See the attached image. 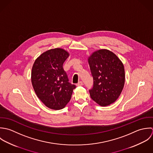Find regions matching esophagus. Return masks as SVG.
Wrapping results in <instances>:
<instances>
[{
    "mask_svg": "<svg viewBox=\"0 0 153 153\" xmlns=\"http://www.w3.org/2000/svg\"><path fill=\"white\" fill-rule=\"evenodd\" d=\"M83 82L80 81V82L77 84V86H83Z\"/></svg>",
    "mask_w": 153,
    "mask_h": 153,
    "instance_id": "obj_1",
    "label": "esophagus"
}]
</instances>
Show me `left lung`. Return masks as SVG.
<instances>
[{
  "mask_svg": "<svg viewBox=\"0 0 153 153\" xmlns=\"http://www.w3.org/2000/svg\"><path fill=\"white\" fill-rule=\"evenodd\" d=\"M88 62L93 79L89 90L92 99L102 106L115 102L125 83V70L121 61L112 52L100 50L92 54Z\"/></svg>",
  "mask_w": 153,
  "mask_h": 153,
  "instance_id": "obj_1",
  "label": "left lung"
}]
</instances>
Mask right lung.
Wrapping results in <instances>:
<instances>
[{
  "label": "right lung",
  "instance_id": "right-lung-1",
  "mask_svg": "<svg viewBox=\"0 0 153 153\" xmlns=\"http://www.w3.org/2000/svg\"><path fill=\"white\" fill-rule=\"evenodd\" d=\"M69 54L63 49H51L35 61L31 82L38 97L48 108L59 110L70 101L76 85L69 82L63 63Z\"/></svg>",
  "mask_w": 153,
  "mask_h": 153
}]
</instances>
